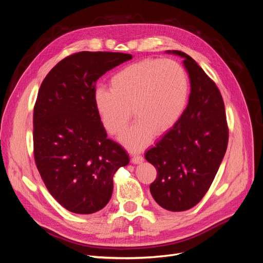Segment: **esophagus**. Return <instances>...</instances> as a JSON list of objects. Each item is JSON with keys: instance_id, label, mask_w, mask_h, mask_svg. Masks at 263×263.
Returning a JSON list of instances; mask_svg holds the SVG:
<instances>
[{"instance_id": "obj_1", "label": "esophagus", "mask_w": 263, "mask_h": 263, "mask_svg": "<svg viewBox=\"0 0 263 263\" xmlns=\"http://www.w3.org/2000/svg\"><path fill=\"white\" fill-rule=\"evenodd\" d=\"M144 161V157H142L141 155H138V154H134L132 156V162L133 163H140Z\"/></svg>"}]
</instances>
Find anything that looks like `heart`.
Returning a JSON list of instances; mask_svg holds the SVG:
<instances>
[{"instance_id": "b5f03b06", "label": "heart", "mask_w": 263, "mask_h": 263, "mask_svg": "<svg viewBox=\"0 0 263 263\" xmlns=\"http://www.w3.org/2000/svg\"><path fill=\"white\" fill-rule=\"evenodd\" d=\"M109 84L110 90H95L94 107L112 135L125 132L133 108L137 121L121 138L131 150L150 145L157 132L169 131L184 113L189 101L187 73L173 60L148 59L128 65Z\"/></svg>"}]
</instances>
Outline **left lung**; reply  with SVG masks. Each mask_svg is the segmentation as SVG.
Instances as JSON below:
<instances>
[{
    "label": "left lung",
    "mask_w": 263,
    "mask_h": 263,
    "mask_svg": "<svg viewBox=\"0 0 263 263\" xmlns=\"http://www.w3.org/2000/svg\"><path fill=\"white\" fill-rule=\"evenodd\" d=\"M183 58L191 93L184 113L146 159L157 170L150 192L161 208L181 212L195 206L210 189L229 141L224 103L219 89L190 55Z\"/></svg>",
    "instance_id": "obj_1"
}]
</instances>
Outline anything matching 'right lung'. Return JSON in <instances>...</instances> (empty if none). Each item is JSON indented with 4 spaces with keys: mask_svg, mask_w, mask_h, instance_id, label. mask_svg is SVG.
I'll return each instance as SVG.
<instances>
[{
    "mask_svg": "<svg viewBox=\"0 0 263 263\" xmlns=\"http://www.w3.org/2000/svg\"><path fill=\"white\" fill-rule=\"evenodd\" d=\"M132 59L121 52L82 51L44 79L33 109V154L49 193L66 210L92 214L113 192V175L129 155L107 132L93 102L95 83Z\"/></svg>",
    "mask_w": 263,
    "mask_h": 263,
    "instance_id": "right-lung-1",
    "label": "right lung"
}]
</instances>
